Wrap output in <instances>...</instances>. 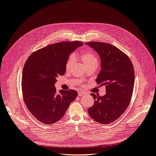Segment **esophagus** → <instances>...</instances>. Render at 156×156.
<instances>
[{
    "mask_svg": "<svg viewBox=\"0 0 156 156\" xmlns=\"http://www.w3.org/2000/svg\"><path fill=\"white\" fill-rule=\"evenodd\" d=\"M84 94H85V93H84V92H82V91H79V92L78 93V95H79V96H83Z\"/></svg>",
    "mask_w": 156,
    "mask_h": 156,
    "instance_id": "1",
    "label": "esophagus"
}]
</instances>
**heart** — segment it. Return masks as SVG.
I'll list each match as a JSON object with an SVG mask.
<instances>
[{
  "label": "heart",
  "mask_w": 156,
  "mask_h": 156,
  "mask_svg": "<svg viewBox=\"0 0 156 156\" xmlns=\"http://www.w3.org/2000/svg\"><path fill=\"white\" fill-rule=\"evenodd\" d=\"M81 56H82L84 63H90L94 61H97V58H96L94 53H92V52L90 51H84L82 52V53H81ZM74 60H75V55H70L66 63L65 67L66 70H69L71 67L72 64L74 62Z\"/></svg>",
  "instance_id": "heart-1"
}]
</instances>
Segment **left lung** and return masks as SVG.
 Instances as JSON below:
<instances>
[{"label":"left lung","mask_w":156,"mask_h":156,"mask_svg":"<svg viewBox=\"0 0 156 156\" xmlns=\"http://www.w3.org/2000/svg\"><path fill=\"white\" fill-rule=\"evenodd\" d=\"M86 44L100 57L101 69L96 83L106 87L104 96L91 94L94 103L88 108V113L100 124L113 122L129 105L135 82L134 68L129 58L112 44L99 42H88Z\"/></svg>","instance_id":"1"}]
</instances>
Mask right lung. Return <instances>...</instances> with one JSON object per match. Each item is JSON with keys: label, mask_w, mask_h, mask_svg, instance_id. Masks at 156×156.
<instances>
[{"label": "right lung", "mask_w": 156, "mask_h": 156, "mask_svg": "<svg viewBox=\"0 0 156 156\" xmlns=\"http://www.w3.org/2000/svg\"><path fill=\"white\" fill-rule=\"evenodd\" d=\"M83 46L80 41L61 42L35 51L27 60L22 73L21 87L25 105L31 114L46 124L62 119L75 100V90L56 91L55 84L63 76L70 53Z\"/></svg>", "instance_id": "add662e5"}]
</instances>
